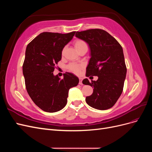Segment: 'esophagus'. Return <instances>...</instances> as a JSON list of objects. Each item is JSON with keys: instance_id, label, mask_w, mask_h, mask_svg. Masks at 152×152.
<instances>
[{"instance_id": "1", "label": "esophagus", "mask_w": 152, "mask_h": 152, "mask_svg": "<svg viewBox=\"0 0 152 152\" xmlns=\"http://www.w3.org/2000/svg\"><path fill=\"white\" fill-rule=\"evenodd\" d=\"M79 84H82V78H79Z\"/></svg>"}]
</instances>
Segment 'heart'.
Masks as SVG:
<instances>
[{
  "label": "heart",
  "mask_w": 152,
  "mask_h": 152,
  "mask_svg": "<svg viewBox=\"0 0 152 152\" xmlns=\"http://www.w3.org/2000/svg\"><path fill=\"white\" fill-rule=\"evenodd\" d=\"M74 45H75V48H76V49L78 50V51H79V50L82 48L87 47L86 42L80 39L76 40L74 42ZM65 48H64L63 50V53H64V51H65ZM82 67H83V66L82 65H79V64H77V63H71L68 66L69 70L75 73H79L81 70Z\"/></svg>",
  "instance_id": "1"
}]
</instances>
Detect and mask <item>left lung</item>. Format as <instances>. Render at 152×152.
I'll return each instance as SVG.
<instances>
[{"label":"left lung","instance_id":"left-lung-1","mask_svg":"<svg viewBox=\"0 0 152 152\" xmlns=\"http://www.w3.org/2000/svg\"><path fill=\"white\" fill-rule=\"evenodd\" d=\"M75 36L88 44L90 48L86 77H98L96 81L90 82L87 79L82 81L94 88L93 94L86 97V103L100 110L112 108L122 93L127 73L122 46L103 30L77 31Z\"/></svg>","mask_w":152,"mask_h":152}]
</instances>
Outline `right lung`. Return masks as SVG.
<instances>
[{
    "mask_svg": "<svg viewBox=\"0 0 152 152\" xmlns=\"http://www.w3.org/2000/svg\"><path fill=\"white\" fill-rule=\"evenodd\" d=\"M75 31L62 34L43 32L26 48L23 73L30 97L44 112H56L65 107L69 89L79 84V78L66 72L61 79L54 75L55 65L61 59L62 50Z\"/></svg>",
    "mask_w": 152,
    "mask_h": 152,
    "instance_id": "add662e5",
    "label": "right lung"
}]
</instances>
